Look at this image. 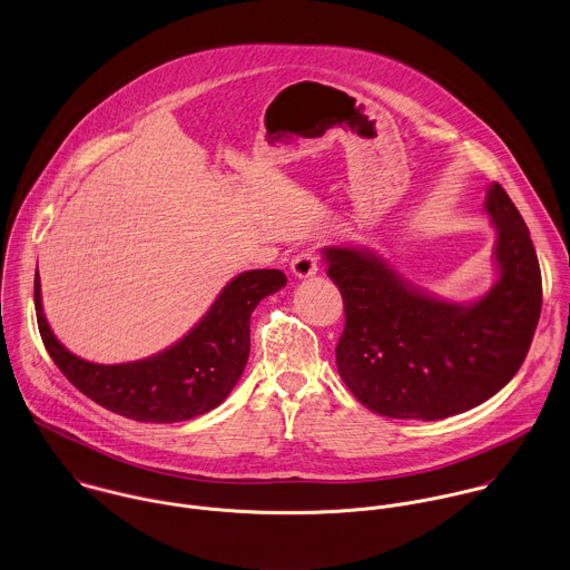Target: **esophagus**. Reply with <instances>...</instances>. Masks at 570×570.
<instances>
[{"mask_svg": "<svg viewBox=\"0 0 570 570\" xmlns=\"http://www.w3.org/2000/svg\"><path fill=\"white\" fill-rule=\"evenodd\" d=\"M291 271L295 277L299 279H306V277H313L320 266H317V250L315 248H304L302 253H297L293 259H291Z\"/></svg>", "mask_w": 570, "mask_h": 570, "instance_id": "obj_1", "label": "esophagus"}]
</instances>
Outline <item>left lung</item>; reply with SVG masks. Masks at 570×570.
I'll list each match as a JSON object with an SVG mask.
<instances>
[{
    "mask_svg": "<svg viewBox=\"0 0 570 570\" xmlns=\"http://www.w3.org/2000/svg\"><path fill=\"white\" fill-rule=\"evenodd\" d=\"M484 209L498 230L500 279L473 304L423 295L370 250L324 248L345 313L337 367L367 410L390 419H448L491 399L524 363L542 311L540 262L498 183Z\"/></svg>",
    "mask_w": 570,
    "mask_h": 570,
    "instance_id": "left-lung-1",
    "label": "left lung"
}]
</instances>
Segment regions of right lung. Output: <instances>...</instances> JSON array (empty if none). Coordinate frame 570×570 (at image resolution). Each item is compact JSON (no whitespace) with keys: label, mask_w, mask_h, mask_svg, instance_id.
Instances as JSON below:
<instances>
[{"label":"right lung","mask_w":570,"mask_h":570,"mask_svg":"<svg viewBox=\"0 0 570 570\" xmlns=\"http://www.w3.org/2000/svg\"><path fill=\"white\" fill-rule=\"evenodd\" d=\"M286 286L277 268L233 277L207 315L171 347L131 363L99 365L52 335L35 273V311L43 345L66 379L101 407L138 423H178L218 407L235 387L250 352V313Z\"/></svg>","instance_id":"1"}]
</instances>
